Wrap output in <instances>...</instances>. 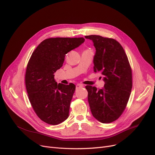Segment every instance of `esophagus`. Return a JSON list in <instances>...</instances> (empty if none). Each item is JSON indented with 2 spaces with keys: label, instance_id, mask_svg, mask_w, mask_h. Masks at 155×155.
Segmentation results:
<instances>
[{
  "label": "esophagus",
  "instance_id": "1",
  "mask_svg": "<svg viewBox=\"0 0 155 155\" xmlns=\"http://www.w3.org/2000/svg\"><path fill=\"white\" fill-rule=\"evenodd\" d=\"M84 86L82 84H78L76 85V88H82Z\"/></svg>",
  "mask_w": 155,
  "mask_h": 155
}]
</instances>
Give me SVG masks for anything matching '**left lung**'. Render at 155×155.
Listing matches in <instances>:
<instances>
[{
	"mask_svg": "<svg viewBox=\"0 0 155 155\" xmlns=\"http://www.w3.org/2000/svg\"><path fill=\"white\" fill-rule=\"evenodd\" d=\"M85 38L94 43L96 50L94 71L100 72L105 82L102 89L85 87L88 104L97 120L110 123L120 116L129 101L133 86L131 66L123 48L116 40L99 35Z\"/></svg>",
	"mask_w": 155,
	"mask_h": 155,
	"instance_id": "obj_1",
	"label": "left lung"
}]
</instances>
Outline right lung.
Returning <instances> with one entry per match:
<instances>
[{
	"label": "right lung",
	"mask_w": 155,
	"mask_h": 155,
	"mask_svg": "<svg viewBox=\"0 0 155 155\" xmlns=\"http://www.w3.org/2000/svg\"><path fill=\"white\" fill-rule=\"evenodd\" d=\"M84 41V38L45 39L29 60L25 75L29 99L37 116L47 124H60L69 116L75 85L58 84L54 73L63 66L65 54Z\"/></svg>",
	"instance_id": "obj_1"
}]
</instances>
